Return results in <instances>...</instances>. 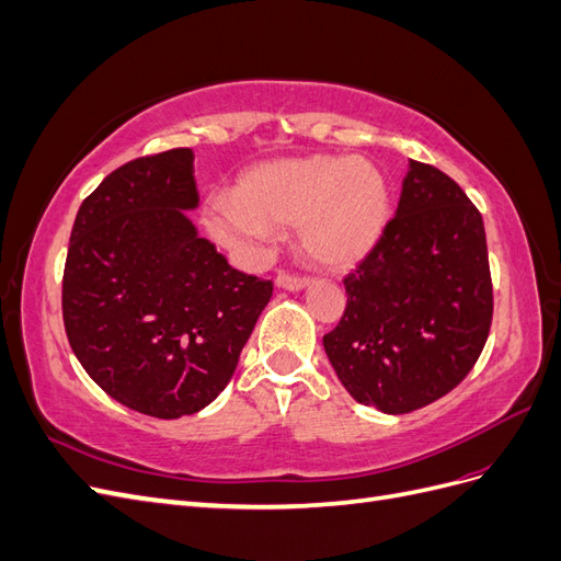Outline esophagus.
I'll list each match as a JSON object with an SVG mask.
<instances>
[{"instance_id": "34e87169", "label": "esophagus", "mask_w": 561, "mask_h": 561, "mask_svg": "<svg viewBox=\"0 0 561 561\" xmlns=\"http://www.w3.org/2000/svg\"><path fill=\"white\" fill-rule=\"evenodd\" d=\"M276 287H280V290L299 293V290H304V287H309V278H299V276H290V274H278Z\"/></svg>"}]
</instances>
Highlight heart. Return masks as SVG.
<instances>
[{"instance_id": "heart-1", "label": "heart", "mask_w": 561, "mask_h": 561, "mask_svg": "<svg viewBox=\"0 0 561 561\" xmlns=\"http://www.w3.org/2000/svg\"><path fill=\"white\" fill-rule=\"evenodd\" d=\"M233 198H210L203 225L241 257H257L271 229L297 225L301 252L322 268L360 264L381 241L390 190L379 168L363 157L309 154L248 168Z\"/></svg>"}]
</instances>
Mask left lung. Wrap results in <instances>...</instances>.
Returning <instances> with one entry per match:
<instances>
[{
    "mask_svg": "<svg viewBox=\"0 0 561 561\" xmlns=\"http://www.w3.org/2000/svg\"><path fill=\"white\" fill-rule=\"evenodd\" d=\"M344 287L346 311L322 346L351 398L407 414L447 396L478 363L494 313L480 210L410 159L396 217Z\"/></svg>",
    "mask_w": 561,
    "mask_h": 561,
    "instance_id": "8db88e82",
    "label": "left lung"
}]
</instances>
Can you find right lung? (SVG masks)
<instances>
[{"mask_svg": "<svg viewBox=\"0 0 561 561\" xmlns=\"http://www.w3.org/2000/svg\"><path fill=\"white\" fill-rule=\"evenodd\" d=\"M194 151L116 168L81 203L62 276V320L87 375L130 410L180 419L233 377L271 280L201 239Z\"/></svg>", "mask_w": 561, "mask_h": 561, "instance_id": "obj_1", "label": "right lung"}]
</instances>
